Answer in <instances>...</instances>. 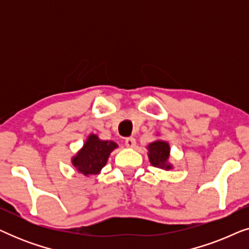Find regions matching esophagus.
<instances>
[{
  "label": "esophagus",
  "instance_id": "esophagus-1",
  "mask_svg": "<svg viewBox=\"0 0 249 249\" xmlns=\"http://www.w3.org/2000/svg\"><path fill=\"white\" fill-rule=\"evenodd\" d=\"M124 144H125V146H127V147H129V148L135 147V146H136V139H135L134 137H128L127 139H125Z\"/></svg>",
  "mask_w": 249,
  "mask_h": 249
}]
</instances>
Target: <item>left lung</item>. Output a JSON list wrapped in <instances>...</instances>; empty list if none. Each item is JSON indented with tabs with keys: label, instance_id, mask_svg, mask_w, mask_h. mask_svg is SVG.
<instances>
[{
	"label": "left lung",
	"instance_id": "left-lung-1",
	"mask_svg": "<svg viewBox=\"0 0 249 249\" xmlns=\"http://www.w3.org/2000/svg\"><path fill=\"white\" fill-rule=\"evenodd\" d=\"M148 159L153 166L170 170L172 165L169 163L170 145L164 141H155L147 146Z\"/></svg>",
	"mask_w": 249,
	"mask_h": 249
}]
</instances>
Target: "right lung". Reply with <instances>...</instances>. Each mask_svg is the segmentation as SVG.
<instances>
[{"label": "right lung", "instance_id": "1", "mask_svg": "<svg viewBox=\"0 0 249 249\" xmlns=\"http://www.w3.org/2000/svg\"><path fill=\"white\" fill-rule=\"evenodd\" d=\"M117 147V142L102 141L97 135L90 134L83 148L73 156L71 162L77 171L84 176L97 175L107 164L111 152Z\"/></svg>", "mask_w": 249, "mask_h": 249}]
</instances>
